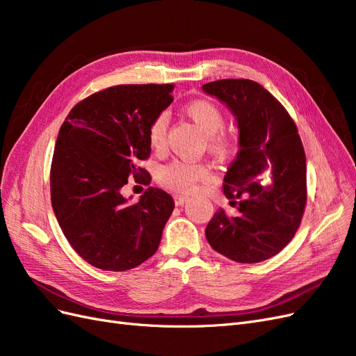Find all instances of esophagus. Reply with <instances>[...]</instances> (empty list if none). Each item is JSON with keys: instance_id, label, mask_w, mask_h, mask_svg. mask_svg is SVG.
Listing matches in <instances>:
<instances>
[{"instance_id": "34e87169", "label": "esophagus", "mask_w": 356, "mask_h": 356, "mask_svg": "<svg viewBox=\"0 0 356 356\" xmlns=\"http://www.w3.org/2000/svg\"><path fill=\"white\" fill-rule=\"evenodd\" d=\"M187 200H188V196H186V195H175L177 207H182V204H184Z\"/></svg>"}]
</instances>
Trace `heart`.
I'll return each instance as SVG.
<instances>
[{
    "mask_svg": "<svg viewBox=\"0 0 356 356\" xmlns=\"http://www.w3.org/2000/svg\"><path fill=\"white\" fill-rule=\"evenodd\" d=\"M186 114L207 136L208 148L218 156H229L236 148L233 135L224 132L225 117L218 105L207 99H196L186 105ZM168 132V114H159L148 127L149 145L160 149L165 145ZM211 172L207 165L188 160H174L160 172V179L163 184L175 191L191 193L195 191L199 182L207 181Z\"/></svg>",
    "mask_w": 356,
    "mask_h": 356,
    "instance_id": "obj_1",
    "label": "heart"
}]
</instances>
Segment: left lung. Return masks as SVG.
<instances>
[{
    "mask_svg": "<svg viewBox=\"0 0 356 356\" xmlns=\"http://www.w3.org/2000/svg\"><path fill=\"white\" fill-rule=\"evenodd\" d=\"M227 105L238 122L239 152L222 190L238 217L224 209L208 222L215 251L238 263L267 260L294 238L306 204V154L297 126L261 84L225 79L202 86Z\"/></svg>",
    "mask_w": 356,
    "mask_h": 356,
    "instance_id": "obj_1",
    "label": "left lung"
}]
</instances>
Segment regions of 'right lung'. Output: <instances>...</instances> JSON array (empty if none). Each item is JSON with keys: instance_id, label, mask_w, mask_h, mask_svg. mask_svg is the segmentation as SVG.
Returning <instances> with one entry per match:
<instances>
[{"instance_id": "right-lung-1", "label": "right lung", "mask_w": 356, "mask_h": 356, "mask_svg": "<svg viewBox=\"0 0 356 356\" xmlns=\"http://www.w3.org/2000/svg\"><path fill=\"white\" fill-rule=\"evenodd\" d=\"M172 84H122L90 95L60 126L50 169L51 207L83 260L102 270L143 264L159 248L175 208L149 187L138 203L122 195L127 178L147 181L148 127L174 101Z\"/></svg>"}]
</instances>
